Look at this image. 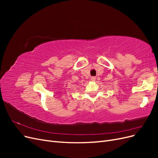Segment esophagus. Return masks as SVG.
Segmentation results:
<instances>
[{"instance_id": "34e87169", "label": "esophagus", "mask_w": 158, "mask_h": 158, "mask_svg": "<svg viewBox=\"0 0 158 158\" xmlns=\"http://www.w3.org/2000/svg\"><path fill=\"white\" fill-rule=\"evenodd\" d=\"M95 79H96V78H95V77H94V76H93V77L91 78V80H92V82H94V81L95 80Z\"/></svg>"}]
</instances>
